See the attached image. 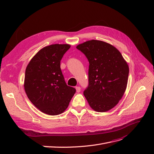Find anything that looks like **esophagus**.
<instances>
[{
  "instance_id": "esophagus-1",
  "label": "esophagus",
  "mask_w": 154,
  "mask_h": 154,
  "mask_svg": "<svg viewBox=\"0 0 154 154\" xmlns=\"http://www.w3.org/2000/svg\"><path fill=\"white\" fill-rule=\"evenodd\" d=\"M76 90L77 92H80V91H81V88L80 87H76Z\"/></svg>"
}]
</instances>
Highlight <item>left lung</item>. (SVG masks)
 Listing matches in <instances>:
<instances>
[{"label":"left lung","instance_id":"1","mask_svg":"<svg viewBox=\"0 0 154 154\" xmlns=\"http://www.w3.org/2000/svg\"><path fill=\"white\" fill-rule=\"evenodd\" d=\"M76 48L88 62V85L83 91L91 108L104 112L112 109L122 99L127 88L129 68L123 56L113 45L92 40Z\"/></svg>","mask_w":154,"mask_h":154}]
</instances>
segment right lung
Wrapping results in <instances>:
<instances>
[{
  "instance_id": "obj_1",
  "label": "right lung",
  "mask_w": 154,
  "mask_h": 154,
  "mask_svg": "<svg viewBox=\"0 0 154 154\" xmlns=\"http://www.w3.org/2000/svg\"><path fill=\"white\" fill-rule=\"evenodd\" d=\"M71 45L53 44L40 49L26 69L24 89L29 100L42 112L62 114L68 107L76 89L65 82L60 61Z\"/></svg>"
}]
</instances>
